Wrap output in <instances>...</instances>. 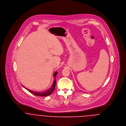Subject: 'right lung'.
<instances>
[{
    "mask_svg": "<svg viewBox=\"0 0 126 126\" xmlns=\"http://www.w3.org/2000/svg\"><path fill=\"white\" fill-rule=\"evenodd\" d=\"M57 72H55L53 74V76H54V78H55V80H54V82L52 85V86L50 88H49L48 90H46L44 92H35V91H32V90H29L27 88H26L25 87H24V86H23V87L24 88H25L26 89L29 91L30 93H31L32 94L37 95V96H47L48 95H49L50 94H52V93L55 90V85H56V76L57 74Z\"/></svg>",
    "mask_w": 126,
    "mask_h": 126,
    "instance_id": "right-lung-1",
    "label": "right lung"
}]
</instances>
